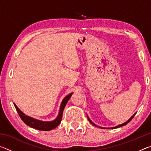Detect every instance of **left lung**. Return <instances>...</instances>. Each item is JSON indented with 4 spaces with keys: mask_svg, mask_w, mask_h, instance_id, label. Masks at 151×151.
<instances>
[{
    "mask_svg": "<svg viewBox=\"0 0 151 151\" xmlns=\"http://www.w3.org/2000/svg\"><path fill=\"white\" fill-rule=\"evenodd\" d=\"M136 114V113H135ZM135 114H134L133 115H132L131 118H130L129 120H128V121H127V122H124V123H122V124H119V125H118V126H116V127H112V128H103V127H99V126H97V125H96L94 123V122H92L91 120H90V119L88 118V116H87V118H88V121H89V122H91V123L93 124V125H94V126H95V127H100V128H102V129H116V128H119V127H122V126H124V125H126V124H127L128 123H129V122L131 121V120L132 119V118H133L134 117V116L135 115Z\"/></svg>",
    "mask_w": 151,
    "mask_h": 151,
    "instance_id": "obj_1",
    "label": "left lung"
}]
</instances>
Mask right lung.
<instances>
[{
	"mask_svg": "<svg viewBox=\"0 0 151 151\" xmlns=\"http://www.w3.org/2000/svg\"><path fill=\"white\" fill-rule=\"evenodd\" d=\"M72 94H73V93H71L64 98L60 104L59 112H58V116L57 118L52 121H48V122L42 121H40V120L35 119L34 118H32V117L27 116L20 111L14 103V105L17 109V112L19 114L20 119H21L22 120V121H23L27 125H28V126H29L30 127H32L33 129L39 130V131H50V130L54 129L55 128L58 127V125H59V124L60 123L61 119H62V116H63L64 109H65L66 103H67V102L70 99V96H72Z\"/></svg>",
	"mask_w": 151,
	"mask_h": 151,
	"instance_id": "add662e5",
	"label": "right lung"
}]
</instances>
